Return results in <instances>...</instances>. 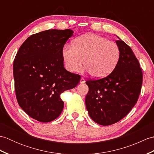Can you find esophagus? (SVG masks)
Listing matches in <instances>:
<instances>
[{"mask_svg": "<svg viewBox=\"0 0 154 154\" xmlns=\"http://www.w3.org/2000/svg\"><path fill=\"white\" fill-rule=\"evenodd\" d=\"M85 82V79H84L83 77H82L80 79V83H84Z\"/></svg>", "mask_w": 154, "mask_h": 154, "instance_id": "34e87169", "label": "esophagus"}]
</instances>
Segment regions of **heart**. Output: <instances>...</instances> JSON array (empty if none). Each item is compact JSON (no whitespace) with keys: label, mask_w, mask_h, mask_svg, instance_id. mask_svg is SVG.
Listing matches in <instances>:
<instances>
[{"label":"heart","mask_w":154,"mask_h":154,"mask_svg":"<svg viewBox=\"0 0 154 154\" xmlns=\"http://www.w3.org/2000/svg\"><path fill=\"white\" fill-rule=\"evenodd\" d=\"M66 69L74 73L83 64L94 78L110 74L119 63L120 52L116 43L95 34H86L65 45L61 51Z\"/></svg>","instance_id":"1"}]
</instances>
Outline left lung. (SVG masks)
Instances as JSON below:
<instances>
[{"instance_id":"8db88e82","label":"left lung","mask_w":154,"mask_h":154,"mask_svg":"<svg viewBox=\"0 0 154 154\" xmlns=\"http://www.w3.org/2000/svg\"><path fill=\"white\" fill-rule=\"evenodd\" d=\"M120 55L116 67L107 77L88 80L85 98L89 116L96 123L109 126L125 117L138 101L142 85V71L131 48L119 37Z\"/></svg>"}]
</instances>
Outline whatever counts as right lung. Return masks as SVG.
Masks as SVG:
<instances>
[{
    "instance_id": "obj_1",
    "label": "right lung",
    "mask_w": 154,
    "mask_h": 154,
    "mask_svg": "<svg viewBox=\"0 0 154 154\" xmlns=\"http://www.w3.org/2000/svg\"><path fill=\"white\" fill-rule=\"evenodd\" d=\"M73 31L45 30L31 35L22 44L13 63L16 99L32 119L49 122L64 106L60 95L79 83V75L65 69L61 51Z\"/></svg>"
}]
</instances>
